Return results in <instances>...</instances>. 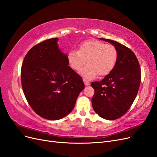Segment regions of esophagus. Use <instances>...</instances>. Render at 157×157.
Instances as JSON below:
<instances>
[{"mask_svg":"<svg viewBox=\"0 0 157 157\" xmlns=\"http://www.w3.org/2000/svg\"><path fill=\"white\" fill-rule=\"evenodd\" d=\"M83 82H84V84L86 85V86H88V85H90V82H88V81H87V80H86V79H83Z\"/></svg>","mask_w":157,"mask_h":157,"instance_id":"1","label":"esophagus"}]
</instances>
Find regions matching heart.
<instances>
[{"label":"heart","mask_w":157,"mask_h":157,"mask_svg":"<svg viewBox=\"0 0 157 157\" xmlns=\"http://www.w3.org/2000/svg\"><path fill=\"white\" fill-rule=\"evenodd\" d=\"M118 58L117 50L110 44L97 40H87L80 44L78 50H71L67 54L70 67L78 71L86 63L88 64L79 71L86 79L107 75L113 69Z\"/></svg>","instance_id":"1"}]
</instances>
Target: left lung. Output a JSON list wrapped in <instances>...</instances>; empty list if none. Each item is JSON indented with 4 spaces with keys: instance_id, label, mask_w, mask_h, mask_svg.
<instances>
[{
    "instance_id": "obj_1",
    "label": "left lung",
    "mask_w": 157,
    "mask_h": 157,
    "mask_svg": "<svg viewBox=\"0 0 157 157\" xmlns=\"http://www.w3.org/2000/svg\"><path fill=\"white\" fill-rule=\"evenodd\" d=\"M109 42L117 50V63L100 82H92L95 93L92 99L94 111L104 119H117L128 111L137 96L141 82V69L136 55L119 42Z\"/></svg>"
}]
</instances>
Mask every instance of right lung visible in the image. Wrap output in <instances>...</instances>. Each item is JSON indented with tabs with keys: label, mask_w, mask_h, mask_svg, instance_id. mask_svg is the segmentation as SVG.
Masks as SVG:
<instances>
[{
	"label": "right lung",
	"mask_w": 157,
	"mask_h": 157,
	"mask_svg": "<svg viewBox=\"0 0 157 157\" xmlns=\"http://www.w3.org/2000/svg\"><path fill=\"white\" fill-rule=\"evenodd\" d=\"M58 38L46 40L27 52L21 66L23 92L40 117L59 120L69 114L84 88L80 75L69 66L67 55L59 48Z\"/></svg>",
	"instance_id": "add662e5"
}]
</instances>
